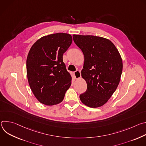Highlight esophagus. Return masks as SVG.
Listing matches in <instances>:
<instances>
[{"mask_svg":"<svg viewBox=\"0 0 146 146\" xmlns=\"http://www.w3.org/2000/svg\"><path fill=\"white\" fill-rule=\"evenodd\" d=\"M74 77H75V78L76 79H78L81 77V72L80 70H76L74 73Z\"/></svg>","mask_w":146,"mask_h":146,"instance_id":"esophagus-1","label":"esophagus"}]
</instances>
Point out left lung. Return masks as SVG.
Here are the masks:
<instances>
[{"instance_id": "8db88e82", "label": "left lung", "mask_w": 146, "mask_h": 146, "mask_svg": "<svg viewBox=\"0 0 146 146\" xmlns=\"http://www.w3.org/2000/svg\"><path fill=\"white\" fill-rule=\"evenodd\" d=\"M73 37L84 56L81 76L87 82V89L80 99L90 108L101 107L119 84L123 66L121 55L108 38L78 35H73Z\"/></svg>"}]
</instances>
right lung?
<instances>
[{
	"mask_svg": "<svg viewBox=\"0 0 146 146\" xmlns=\"http://www.w3.org/2000/svg\"><path fill=\"white\" fill-rule=\"evenodd\" d=\"M72 43L70 35L58 33L38 39L31 47L27 59L30 88L36 99L47 106L64 100L71 86L72 77L63 62V54Z\"/></svg>",
	"mask_w": 146,
	"mask_h": 146,
	"instance_id": "right-lung-1",
	"label": "right lung"
}]
</instances>
